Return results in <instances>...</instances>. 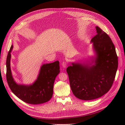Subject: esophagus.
I'll list each match as a JSON object with an SVG mask.
<instances>
[{"mask_svg": "<svg viewBox=\"0 0 125 125\" xmlns=\"http://www.w3.org/2000/svg\"><path fill=\"white\" fill-rule=\"evenodd\" d=\"M66 66H67V63L66 62H62V67L66 68Z\"/></svg>", "mask_w": 125, "mask_h": 125, "instance_id": "34e87169", "label": "esophagus"}]
</instances>
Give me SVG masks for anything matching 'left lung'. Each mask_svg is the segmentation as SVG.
I'll list each match as a JSON object with an SVG mask.
<instances>
[{"label": "left lung", "instance_id": "obj_1", "mask_svg": "<svg viewBox=\"0 0 125 125\" xmlns=\"http://www.w3.org/2000/svg\"><path fill=\"white\" fill-rule=\"evenodd\" d=\"M97 34L91 39L95 54L90 60L73 62L66 69L74 95L83 100L100 98L113 84L118 67L115 45L109 36L96 26Z\"/></svg>", "mask_w": 125, "mask_h": 125}]
</instances>
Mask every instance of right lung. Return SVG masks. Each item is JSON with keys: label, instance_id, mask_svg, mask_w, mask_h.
<instances>
[{"label": "right lung", "instance_id": "add662e5", "mask_svg": "<svg viewBox=\"0 0 125 125\" xmlns=\"http://www.w3.org/2000/svg\"><path fill=\"white\" fill-rule=\"evenodd\" d=\"M11 45L6 58V80L12 92L24 102L31 104H39L49 101L53 94L54 83L60 73L58 61L43 64L41 67L37 79L30 84L17 83L11 73L10 69Z\"/></svg>", "mask_w": 125, "mask_h": 125}]
</instances>
